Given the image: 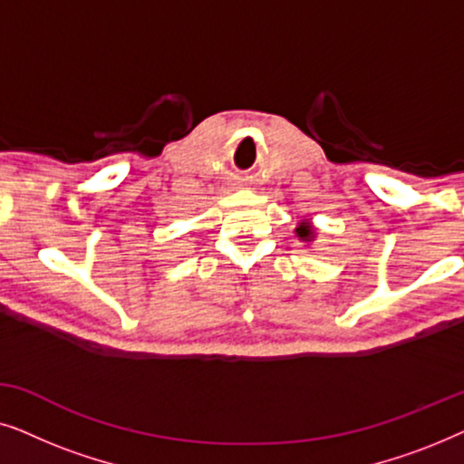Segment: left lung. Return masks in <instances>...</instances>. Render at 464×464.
Returning a JSON list of instances; mask_svg holds the SVG:
<instances>
[{
	"mask_svg": "<svg viewBox=\"0 0 464 464\" xmlns=\"http://www.w3.org/2000/svg\"><path fill=\"white\" fill-rule=\"evenodd\" d=\"M295 234L300 237V240H306V243H308V240L314 238V230H313V226L308 224V221H302V224L295 227Z\"/></svg>",
	"mask_w": 464,
	"mask_h": 464,
	"instance_id": "1",
	"label": "left lung"
}]
</instances>
